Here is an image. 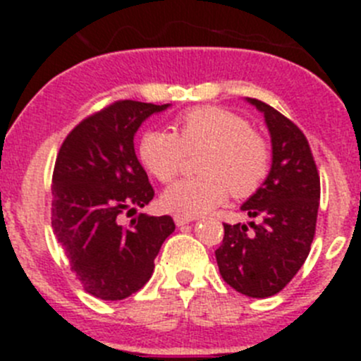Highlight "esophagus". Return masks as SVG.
Instances as JSON below:
<instances>
[{"instance_id": "1", "label": "esophagus", "mask_w": 361, "mask_h": 361, "mask_svg": "<svg viewBox=\"0 0 361 361\" xmlns=\"http://www.w3.org/2000/svg\"><path fill=\"white\" fill-rule=\"evenodd\" d=\"M173 220H175V224H177V226H186V224H190V222H193V216L175 215Z\"/></svg>"}]
</instances>
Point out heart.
I'll return each instance as SVG.
<instances>
[{"label": "heart", "instance_id": "b5f03b06", "mask_svg": "<svg viewBox=\"0 0 361 361\" xmlns=\"http://www.w3.org/2000/svg\"><path fill=\"white\" fill-rule=\"evenodd\" d=\"M204 148L197 170L202 175L178 180L162 195V206L177 215L197 216L216 208L229 197L244 199L262 186L269 173V146L240 116L219 106L184 111L173 133L148 130L137 155L159 183H171L183 168L186 153Z\"/></svg>", "mask_w": 361, "mask_h": 361}]
</instances>
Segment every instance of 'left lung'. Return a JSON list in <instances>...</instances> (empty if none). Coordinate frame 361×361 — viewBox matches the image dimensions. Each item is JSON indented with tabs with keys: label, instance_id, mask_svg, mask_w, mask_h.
<instances>
[{
	"label": "left lung",
	"instance_id": "left-lung-1",
	"mask_svg": "<svg viewBox=\"0 0 361 361\" xmlns=\"http://www.w3.org/2000/svg\"><path fill=\"white\" fill-rule=\"evenodd\" d=\"M264 114L273 162L264 184L242 204L258 224H224L215 251L226 283L251 298L282 291L311 251L320 206V175L302 130L269 104L247 97Z\"/></svg>",
	"mask_w": 361,
	"mask_h": 361
}]
</instances>
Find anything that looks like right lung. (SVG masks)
<instances>
[{"instance_id": "add662e5", "label": "right lung", "mask_w": 361, "mask_h": 361, "mask_svg": "<svg viewBox=\"0 0 361 361\" xmlns=\"http://www.w3.org/2000/svg\"><path fill=\"white\" fill-rule=\"evenodd\" d=\"M170 104L117 101L86 117L66 135L52 175V229L70 269L88 295L123 300L149 280L170 215L124 212L145 208L155 191L133 148V137L152 114Z\"/></svg>"}]
</instances>
